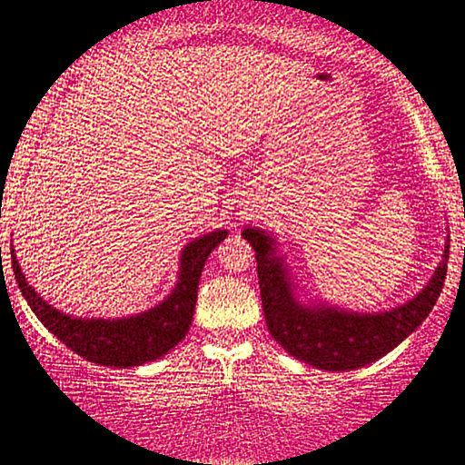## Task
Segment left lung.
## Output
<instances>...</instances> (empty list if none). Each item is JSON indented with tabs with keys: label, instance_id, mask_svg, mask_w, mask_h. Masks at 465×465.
Returning a JSON list of instances; mask_svg holds the SVG:
<instances>
[{
	"label": "left lung",
	"instance_id": "1",
	"mask_svg": "<svg viewBox=\"0 0 465 465\" xmlns=\"http://www.w3.org/2000/svg\"><path fill=\"white\" fill-rule=\"evenodd\" d=\"M242 236L255 249L263 314L272 338L289 355L330 372L363 368L393 351L431 312L447 278L449 244L427 287L404 306L379 314L306 306L293 297L282 259L274 255V240L257 227H246Z\"/></svg>",
	"mask_w": 465,
	"mask_h": 465
}]
</instances>
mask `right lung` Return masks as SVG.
Returning <instances> with one entry per match:
<instances>
[{"label": "right lung", "mask_w": 465, "mask_h": 465, "mask_svg": "<svg viewBox=\"0 0 465 465\" xmlns=\"http://www.w3.org/2000/svg\"><path fill=\"white\" fill-rule=\"evenodd\" d=\"M225 238V229H219L184 246L181 255V276L168 300L148 312L113 321L72 319L57 308L48 306L25 281L15 251H10V255L18 289L48 331L54 333L67 349L86 361L108 368H134L163 357L187 336L195 312L197 284H200L203 263L216 249V244H221Z\"/></svg>", "instance_id": "right-lung-1"}]
</instances>
